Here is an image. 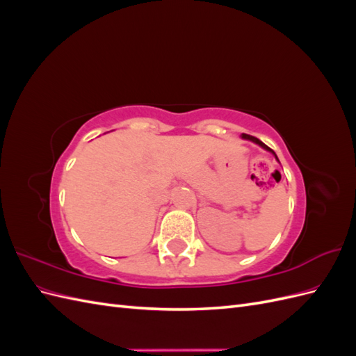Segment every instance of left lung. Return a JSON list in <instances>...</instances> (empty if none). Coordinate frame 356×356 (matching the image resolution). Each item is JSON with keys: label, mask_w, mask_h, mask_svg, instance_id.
I'll return each instance as SVG.
<instances>
[{"label": "left lung", "mask_w": 356, "mask_h": 356, "mask_svg": "<svg viewBox=\"0 0 356 356\" xmlns=\"http://www.w3.org/2000/svg\"><path fill=\"white\" fill-rule=\"evenodd\" d=\"M242 138H243V139H250V141H252V143L258 144V145H260L261 148L267 149V152H270V153H272V154H273V156L276 157V160H277V156L275 154V152H273V149H272V148H268V147H267V145H266L264 143H261V141H260V139H258V138H255V136H251V135H246V134H242ZM277 161H279V160H277Z\"/></svg>", "instance_id": "8db88e82"}]
</instances>
